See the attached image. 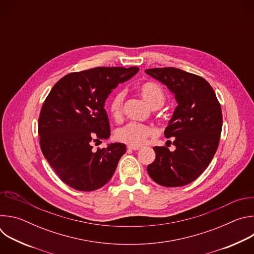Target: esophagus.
Listing matches in <instances>:
<instances>
[{
    "instance_id": "obj_1",
    "label": "esophagus",
    "mask_w": 254,
    "mask_h": 254,
    "mask_svg": "<svg viewBox=\"0 0 254 254\" xmlns=\"http://www.w3.org/2000/svg\"><path fill=\"white\" fill-rule=\"evenodd\" d=\"M127 149L132 150V151H137V150H139L140 148H139V147H131V146H128V147H127Z\"/></svg>"
}]
</instances>
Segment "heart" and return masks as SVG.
<instances>
[{
	"label": "heart",
	"mask_w": 254,
	"mask_h": 254,
	"mask_svg": "<svg viewBox=\"0 0 254 254\" xmlns=\"http://www.w3.org/2000/svg\"><path fill=\"white\" fill-rule=\"evenodd\" d=\"M137 90L151 107L158 108L165 102L166 94L164 89L156 82H143L138 86ZM125 95L126 94L123 90H119L114 93L110 102H108V112L117 122H120L123 118ZM154 134L155 130L149 126L138 123H128L116 130L115 137L118 141L126 143L127 146L139 147Z\"/></svg>",
	"instance_id": "1"
}]
</instances>
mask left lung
Masks as SVG:
<instances>
[{"label": "left lung", "instance_id": "obj_1", "mask_svg": "<svg viewBox=\"0 0 254 254\" xmlns=\"http://www.w3.org/2000/svg\"><path fill=\"white\" fill-rule=\"evenodd\" d=\"M175 94L178 106L165 129L176 150L154 147L156 160L147 168L164 187H181L195 181L211 163L222 130L221 105L203 77L174 67L147 69Z\"/></svg>", "mask_w": 254, "mask_h": 254}]
</instances>
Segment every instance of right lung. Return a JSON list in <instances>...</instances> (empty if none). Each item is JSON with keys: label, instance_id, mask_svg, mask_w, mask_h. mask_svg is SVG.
Segmentation results:
<instances>
[{"label": "right lung", "instance_id": "right-lung-1", "mask_svg": "<svg viewBox=\"0 0 254 254\" xmlns=\"http://www.w3.org/2000/svg\"><path fill=\"white\" fill-rule=\"evenodd\" d=\"M137 71L133 66L71 72L52 87L46 97L38 121L41 151L69 187L90 192L112 179L127 151L126 144L108 143L107 148L94 151L92 143L111 134L103 107L108 94Z\"/></svg>", "mask_w": 254, "mask_h": 254}]
</instances>
